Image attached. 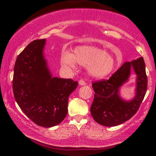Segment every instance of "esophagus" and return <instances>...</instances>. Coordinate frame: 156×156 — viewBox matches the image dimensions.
Returning <instances> with one entry per match:
<instances>
[{
	"label": "esophagus",
	"mask_w": 156,
	"mask_h": 156,
	"mask_svg": "<svg viewBox=\"0 0 156 156\" xmlns=\"http://www.w3.org/2000/svg\"><path fill=\"white\" fill-rule=\"evenodd\" d=\"M78 83H79V85H80V86H84V85H86V82L84 81L83 80H80L79 81H78Z\"/></svg>",
	"instance_id": "esophagus-1"
}]
</instances>
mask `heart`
Segmentation results:
<instances>
[{"instance_id": "heart-1", "label": "heart", "mask_w": 156, "mask_h": 156, "mask_svg": "<svg viewBox=\"0 0 156 156\" xmlns=\"http://www.w3.org/2000/svg\"><path fill=\"white\" fill-rule=\"evenodd\" d=\"M77 63L87 67L89 76L103 78L110 75L117 66V61L107 51L93 46H79L76 48L73 54L69 51L62 52L61 64L64 67L75 69Z\"/></svg>"}]
</instances>
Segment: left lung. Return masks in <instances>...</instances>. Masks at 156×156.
I'll list each match as a JSON object with an SVG mask.
<instances>
[{
	"instance_id": "8db88e82",
	"label": "left lung",
	"mask_w": 156,
	"mask_h": 156,
	"mask_svg": "<svg viewBox=\"0 0 156 156\" xmlns=\"http://www.w3.org/2000/svg\"><path fill=\"white\" fill-rule=\"evenodd\" d=\"M137 74L135 96L130 101L121 98L119 90L127 82L131 69ZM94 94L90 112L98 124L107 127L117 126L130 119L140 106L147 87L145 64L142 57L127 62L108 80L92 83Z\"/></svg>"
}]
</instances>
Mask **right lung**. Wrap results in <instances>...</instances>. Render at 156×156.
<instances>
[{"instance_id": "obj_1", "label": "right lung", "mask_w": 156, "mask_h": 156, "mask_svg": "<svg viewBox=\"0 0 156 156\" xmlns=\"http://www.w3.org/2000/svg\"><path fill=\"white\" fill-rule=\"evenodd\" d=\"M45 42V39L33 41L20 53L12 86L15 101L27 117L39 126L51 128L67 116L68 98L78 82L53 77L44 58Z\"/></svg>"}]
</instances>
